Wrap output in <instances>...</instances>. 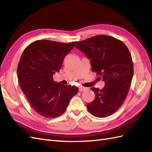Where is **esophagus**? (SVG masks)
<instances>
[{"instance_id":"1","label":"esophagus","mask_w":152,"mask_h":152,"mask_svg":"<svg viewBox=\"0 0 152 152\" xmlns=\"http://www.w3.org/2000/svg\"><path fill=\"white\" fill-rule=\"evenodd\" d=\"M86 89H87V88H84V87H79V90L80 92H82V91H84V90H86Z\"/></svg>"}]
</instances>
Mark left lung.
<instances>
[{
	"label": "left lung",
	"instance_id": "1",
	"mask_svg": "<svg viewBox=\"0 0 152 152\" xmlns=\"http://www.w3.org/2000/svg\"><path fill=\"white\" fill-rule=\"evenodd\" d=\"M75 48L90 59L91 71L101 76L105 83L102 89L91 88L95 98L86 107L98 118L111 115L124 103L132 79L133 62L128 48L121 41L107 35L81 41Z\"/></svg>",
	"mask_w": 152,
	"mask_h": 152
}]
</instances>
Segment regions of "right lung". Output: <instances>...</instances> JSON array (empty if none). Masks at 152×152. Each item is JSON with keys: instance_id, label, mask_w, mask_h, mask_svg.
Returning a JSON list of instances; mask_svg holds the SVG:
<instances>
[{"instance_id": "obj_1", "label": "right lung", "mask_w": 152, "mask_h": 152, "mask_svg": "<svg viewBox=\"0 0 152 152\" xmlns=\"http://www.w3.org/2000/svg\"><path fill=\"white\" fill-rule=\"evenodd\" d=\"M76 43L38 40L23 50L17 69L19 84L32 108L40 115L46 118L61 115L79 91L75 86L63 85L53 79Z\"/></svg>"}]
</instances>
